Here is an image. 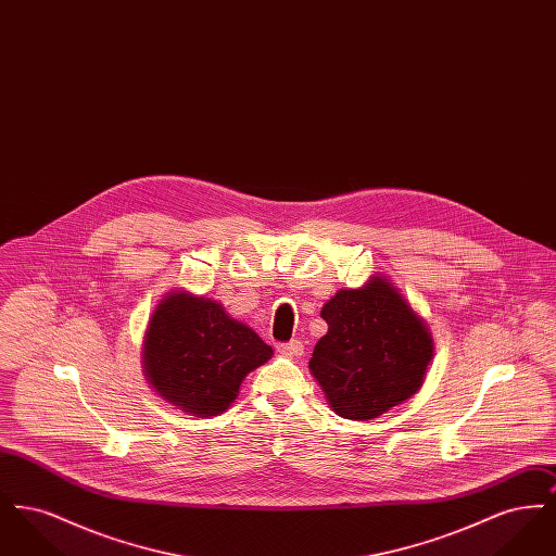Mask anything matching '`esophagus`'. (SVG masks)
Segmentation results:
<instances>
[{
  "label": "esophagus",
  "instance_id": "34e87169",
  "mask_svg": "<svg viewBox=\"0 0 556 556\" xmlns=\"http://www.w3.org/2000/svg\"><path fill=\"white\" fill-rule=\"evenodd\" d=\"M277 352H279V354H283V356H302L304 345H302L300 340H290V342L277 344Z\"/></svg>",
  "mask_w": 556,
  "mask_h": 556
}]
</instances>
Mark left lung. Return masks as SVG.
<instances>
[{"label":"left lung","mask_w":556,"mask_h":556,"mask_svg":"<svg viewBox=\"0 0 556 556\" xmlns=\"http://www.w3.org/2000/svg\"><path fill=\"white\" fill-rule=\"evenodd\" d=\"M320 317L329 329L308 367L340 417L377 419L421 388L433 356L431 336L388 279L338 291Z\"/></svg>","instance_id":"left-lung-1"}]
</instances>
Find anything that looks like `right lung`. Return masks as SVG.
I'll return each instance as SVG.
<instances>
[{
	"mask_svg": "<svg viewBox=\"0 0 556 556\" xmlns=\"http://www.w3.org/2000/svg\"><path fill=\"white\" fill-rule=\"evenodd\" d=\"M270 356L273 348L220 304L177 291L152 315L143 369L164 400L195 417H214L236 400L243 377Z\"/></svg>",
	"mask_w": 556,
	"mask_h": 556,
	"instance_id": "right-lung-1",
	"label": "right lung"
}]
</instances>
